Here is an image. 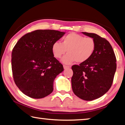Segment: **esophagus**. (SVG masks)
<instances>
[{
    "label": "esophagus",
    "mask_w": 125,
    "mask_h": 125,
    "mask_svg": "<svg viewBox=\"0 0 125 125\" xmlns=\"http://www.w3.org/2000/svg\"><path fill=\"white\" fill-rule=\"evenodd\" d=\"M63 68H64V69H68V68H69L70 67L69 66H68V65H63Z\"/></svg>",
    "instance_id": "34e87169"
}]
</instances>
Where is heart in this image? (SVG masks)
Segmentation results:
<instances>
[{
    "instance_id": "obj_1",
    "label": "heart",
    "mask_w": 125,
    "mask_h": 125,
    "mask_svg": "<svg viewBox=\"0 0 125 125\" xmlns=\"http://www.w3.org/2000/svg\"><path fill=\"white\" fill-rule=\"evenodd\" d=\"M96 49V42L93 38L85 37L75 33H69L63 38L62 43L56 42L52 45V51L55 57L62 59L63 63L70 64L85 62L91 57Z\"/></svg>"
}]
</instances>
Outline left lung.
I'll list each match as a JSON object with an SVG mask.
<instances>
[{"instance_id": "1", "label": "left lung", "mask_w": 125, "mask_h": 125, "mask_svg": "<svg viewBox=\"0 0 125 125\" xmlns=\"http://www.w3.org/2000/svg\"><path fill=\"white\" fill-rule=\"evenodd\" d=\"M82 33L94 38L96 49L88 61L72 67V90L79 98L92 101L110 89L116 72V60L112 46L105 38L94 33Z\"/></svg>"}]
</instances>
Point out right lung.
I'll use <instances>...</instances> for the list:
<instances>
[{"label": "right lung", "mask_w": 125, "mask_h": 125, "mask_svg": "<svg viewBox=\"0 0 125 125\" xmlns=\"http://www.w3.org/2000/svg\"><path fill=\"white\" fill-rule=\"evenodd\" d=\"M64 34L50 29L36 30L23 35L13 47L11 54L13 80L26 96L39 99L52 92L54 80L64 69L54 57L52 45Z\"/></svg>", "instance_id": "obj_1"}]
</instances>
